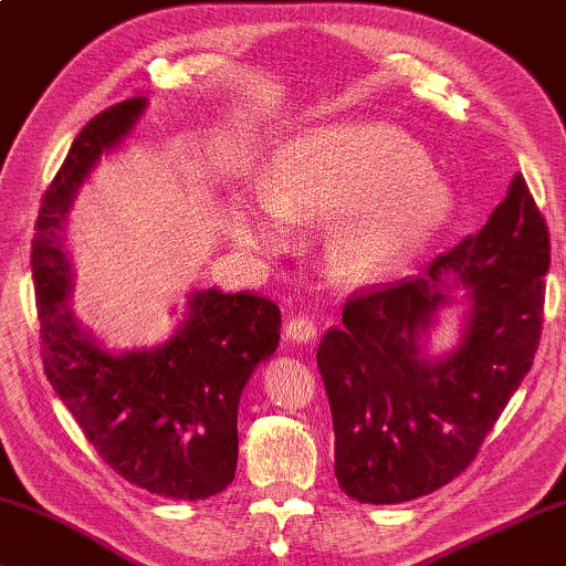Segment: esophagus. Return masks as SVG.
<instances>
[{
  "instance_id": "obj_1",
  "label": "esophagus",
  "mask_w": 566,
  "mask_h": 566,
  "mask_svg": "<svg viewBox=\"0 0 566 566\" xmlns=\"http://www.w3.org/2000/svg\"><path fill=\"white\" fill-rule=\"evenodd\" d=\"M285 336L291 338L293 344H311L316 338V324L308 316H295L285 324Z\"/></svg>"
}]
</instances>
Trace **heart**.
<instances>
[{
    "instance_id": "b5f03b06",
    "label": "heart",
    "mask_w": 566,
    "mask_h": 566,
    "mask_svg": "<svg viewBox=\"0 0 566 566\" xmlns=\"http://www.w3.org/2000/svg\"><path fill=\"white\" fill-rule=\"evenodd\" d=\"M260 202L234 199L228 232L240 248L273 250L289 217H328V255L338 275L369 281L387 273L453 214V195L430 174L410 136L385 124L321 126L275 151Z\"/></svg>"
}]
</instances>
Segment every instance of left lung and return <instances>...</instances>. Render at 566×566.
I'll list each match as a JSON object with an SVG mask.
<instances>
[{
  "mask_svg": "<svg viewBox=\"0 0 566 566\" xmlns=\"http://www.w3.org/2000/svg\"><path fill=\"white\" fill-rule=\"evenodd\" d=\"M549 230L516 174L489 222L417 277L346 303L316 352L334 417V471L359 503H405L471 465L532 369ZM467 301L455 350L430 357L439 313Z\"/></svg>",
  "mask_w": 566,
  "mask_h": 566,
  "instance_id": "obj_1",
  "label": "left lung"
}]
</instances>
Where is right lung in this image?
Listing matches in <instances>:
<instances>
[{
	"label": "right lung",
	"instance_id": "1",
	"mask_svg": "<svg viewBox=\"0 0 566 566\" xmlns=\"http://www.w3.org/2000/svg\"><path fill=\"white\" fill-rule=\"evenodd\" d=\"M149 101L128 98L85 124L42 197L32 240L42 364L98 455L128 483L174 501L228 489L238 465V405L281 342V308L253 293L199 289L167 342L108 349L67 306V212L101 156L132 136Z\"/></svg>",
	"mask_w": 566,
	"mask_h": 566
}]
</instances>
